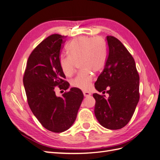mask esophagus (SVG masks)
I'll list each match as a JSON object with an SVG mask.
<instances>
[{"label": "esophagus", "instance_id": "1", "mask_svg": "<svg viewBox=\"0 0 160 160\" xmlns=\"http://www.w3.org/2000/svg\"><path fill=\"white\" fill-rule=\"evenodd\" d=\"M83 95L85 97H88V96L91 95V93H89V92H88V91H83Z\"/></svg>", "mask_w": 160, "mask_h": 160}]
</instances>
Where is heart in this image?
<instances>
[{
    "mask_svg": "<svg viewBox=\"0 0 160 160\" xmlns=\"http://www.w3.org/2000/svg\"><path fill=\"white\" fill-rule=\"evenodd\" d=\"M67 56L61 57L59 65L63 74L70 77L74 73L75 65L83 69L71 80V85L82 90L90 88L93 81L91 71L102 70L107 62L108 49L101 38L80 37L72 40L67 46Z\"/></svg>",
    "mask_w": 160,
    "mask_h": 160,
    "instance_id": "heart-1",
    "label": "heart"
}]
</instances>
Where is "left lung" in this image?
Segmentation results:
<instances>
[{"label":"left lung","mask_w":160,"mask_h":160,"mask_svg":"<svg viewBox=\"0 0 160 160\" xmlns=\"http://www.w3.org/2000/svg\"><path fill=\"white\" fill-rule=\"evenodd\" d=\"M108 60L95 83V89L105 94L93 95L95 99L94 112L104 128L119 129L132 118L139 100V76L132 55L122 42L107 36Z\"/></svg>","instance_id":"8db88e82"}]
</instances>
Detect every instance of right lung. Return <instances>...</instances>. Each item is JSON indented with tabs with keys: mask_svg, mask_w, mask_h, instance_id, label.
Here are the masks:
<instances>
[{
	"mask_svg": "<svg viewBox=\"0 0 160 160\" xmlns=\"http://www.w3.org/2000/svg\"><path fill=\"white\" fill-rule=\"evenodd\" d=\"M67 37L54 34L46 38L31 53L23 75L27 102L43 127L61 133L73 124L83 94L72 88L62 97L55 94V87L67 90L69 83L59 65L61 49Z\"/></svg>",
	"mask_w": 160,
	"mask_h": 160,
	"instance_id": "1",
	"label": "right lung"
}]
</instances>
